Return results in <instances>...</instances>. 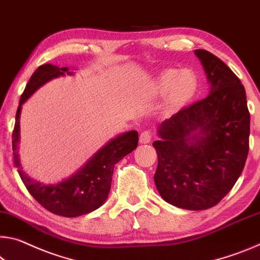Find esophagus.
I'll list each match as a JSON object with an SVG mask.
<instances>
[{
	"instance_id": "1",
	"label": "esophagus",
	"mask_w": 260,
	"mask_h": 260,
	"mask_svg": "<svg viewBox=\"0 0 260 260\" xmlns=\"http://www.w3.org/2000/svg\"><path fill=\"white\" fill-rule=\"evenodd\" d=\"M150 140H151L150 132L145 131V132H142L141 134H140L139 141H140V143H142V145H146V143H149Z\"/></svg>"
}]
</instances>
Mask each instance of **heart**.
<instances>
[{"label":"heart","instance_id":"heart-1","mask_svg":"<svg viewBox=\"0 0 260 260\" xmlns=\"http://www.w3.org/2000/svg\"><path fill=\"white\" fill-rule=\"evenodd\" d=\"M197 77L191 69H167L159 73L151 83L155 93H166L169 105L175 106L187 101L196 91Z\"/></svg>","mask_w":260,"mask_h":260}]
</instances>
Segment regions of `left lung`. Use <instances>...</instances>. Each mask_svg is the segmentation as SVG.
<instances>
[{"mask_svg":"<svg viewBox=\"0 0 260 260\" xmlns=\"http://www.w3.org/2000/svg\"><path fill=\"white\" fill-rule=\"evenodd\" d=\"M209 83L203 101L178 111L157 127L154 180L167 203L201 211L233 188L249 151L250 113L245 89L228 66L196 49Z\"/></svg>","mask_w":260,"mask_h":260,"instance_id":"8db88e82","label":"left lung"}]
</instances>
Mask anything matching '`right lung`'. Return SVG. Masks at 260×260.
Instances as JSON below:
<instances>
[{
	"mask_svg": "<svg viewBox=\"0 0 260 260\" xmlns=\"http://www.w3.org/2000/svg\"><path fill=\"white\" fill-rule=\"evenodd\" d=\"M64 75H75L68 67L46 63L40 66L27 82L25 90L20 97L16 113V122L12 133V150L17 171L30 194L38 203L53 214L66 217H76L91 213L105 204L108 199L115 163L137 149L139 133L129 131L118 134L102 146L94 154L86 159L80 169L53 184H44L28 177L20 163V113L23 105L37 90L47 82Z\"/></svg>",
	"mask_w": 260,
	"mask_h": 260,
	"instance_id": "add662e5",
	"label": "right lung"
}]
</instances>
